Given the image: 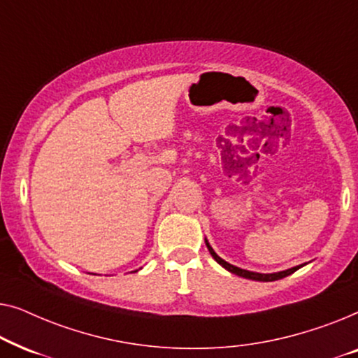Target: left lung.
<instances>
[{
	"label": "left lung",
	"instance_id": "left-lung-1",
	"mask_svg": "<svg viewBox=\"0 0 358 358\" xmlns=\"http://www.w3.org/2000/svg\"><path fill=\"white\" fill-rule=\"evenodd\" d=\"M205 244H207L210 254H212V257L217 261L220 266L227 268L228 272L234 273V275H239V277H244V278H249V280H256V282H273V280H280V278L287 277V275H292L293 272H296L298 268H301L303 266H306V264H301V266H296V267H292V268H287V271H280V272H273V273H259V272H252V271H246V268H241V267H236L233 266V264H229L227 261H223L222 257L218 256L217 252L213 251V248L210 246V243L207 241V238H205Z\"/></svg>",
	"mask_w": 358,
	"mask_h": 358
}]
</instances>
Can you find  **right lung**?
I'll list each match as a JSON object with an SVG mask.
<instances>
[{
  "label": "right lung",
  "mask_w": 358,
  "mask_h": 358,
  "mask_svg": "<svg viewBox=\"0 0 358 358\" xmlns=\"http://www.w3.org/2000/svg\"><path fill=\"white\" fill-rule=\"evenodd\" d=\"M135 272H136V271H135Z\"/></svg>",
  "instance_id": "obj_1"
}]
</instances>
